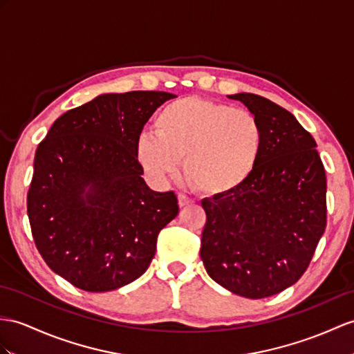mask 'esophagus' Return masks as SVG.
<instances>
[{"instance_id": "obj_1", "label": "esophagus", "mask_w": 354, "mask_h": 354, "mask_svg": "<svg viewBox=\"0 0 354 354\" xmlns=\"http://www.w3.org/2000/svg\"><path fill=\"white\" fill-rule=\"evenodd\" d=\"M178 205L180 207H186V205H191L194 203V200H191V198L183 195V194H178Z\"/></svg>"}]
</instances>
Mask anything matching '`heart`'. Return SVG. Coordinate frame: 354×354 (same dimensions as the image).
<instances>
[{
    "instance_id": "heart-1",
    "label": "heart",
    "mask_w": 354,
    "mask_h": 354,
    "mask_svg": "<svg viewBox=\"0 0 354 354\" xmlns=\"http://www.w3.org/2000/svg\"><path fill=\"white\" fill-rule=\"evenodd\" d=\"M153 135H141L135 154L156 182L178 172L180 160L187 183L207 196L236 191L260 162L264 133L258 118L245 109L201 97L169 103L154 118Z\"/></svg>"
}]
</instances>
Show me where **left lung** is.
I'll return each mask as SVG.
<instances>
[{"instance_id":"1","label":"left lung","mask_w":354,"mask_h":354,"mask_svg":"<svg viewBox=\"0 0 354 354\" xmlns=\"http://www.w3.org/2000/svg\"><path fill=\"white\" fill-rule=\"evenodd\" d=\"M240 100L261 123L264 145L248 182L203 200L200 255L213 281L263 299L296 283L326 228V172L313 135L295 115L251 93Z\"/></svg>"}]
</instances>
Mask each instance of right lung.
<instances>
[{
	"mask_svg": "<svg viewBox=\"0 0 354 354\" xmlns=\"http://www.w3.org/2000/svg\"><path fill=\"white\" fill-rule=\"evenodd\" d=\"M165 91L102 94L55 120L36 150L27 195L34 243L84 291L117 290L149 269L176 194L145 185L135 147Z\"/></svg>",
	"mask_w": 354,
	"mask_h": 354,
	"instance_id": "add662e5",
	"label": "right lung"
}]
</instances>
